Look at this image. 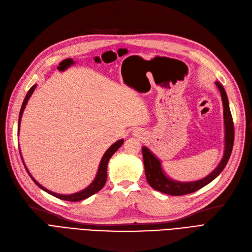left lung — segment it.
Wrapping results in <instances>:
<instances>
[{
    "instance_id": "left-lung-1",
    "label": "left lung",
    "mask_w": 252,
    "mask_h": 252,
    "mask_svg": "<svg viewBox=\"0 0 252 252\" xmlns=\"http://www.w3.org/2000/svg\"><path fill=\"white\" fill-rule=\"evenodd\" d=\"M216 85L221 92L223 108H224L225 152H224V156H223L222 161L220 162L217 168L211 174H209L207 178H204L197 182H193V183H179L167 178L162 171L160 161L158 160L157 158L144 146L142 147V155H143L145 176L148 184H150L155 190L160 191L165 194L173 195V196H181V195L190 194L201 189L202 187H204V186L211 183L214 179L217 178L223 169H224V167L226 166L229 160V157L231 155L232 146H234L235 127H234V121H232V116L229 110L226 92L220 83L217 82Z\"/></svg>"
}]
</instances>
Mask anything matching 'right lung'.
I'll return each mask as SVG.
<instances>
[{"mask_svg": "<svg viewBox=\"0 0 252 252\" xmlns=\"http://www.w3.org/2000/svg\"><path fill=\"white\" fill-rule=\"evenodd\" d=\"M35 88H36V85L32 86V87L30 88V90L28 91L27 95H26V97H25V99H24V102H23L22 108H21V112H20V118H18V129H20V123H21V118H22V114H23V112H24V109H25V107H26V105H27L28 99L30 98V96H31V94L33 93V91H34ZM123 143H124V140H123V139H121V140L115 142L114 144H112V146L105 153L104 157H102V159H101V161H100V164H99V167H98V171H97V174H96V178L94 179V181L92 182V184L89 186V187H87L86 189H84V190L81 191V192L74 193V194H71V195H61V194H57V193H54V192H52V191H49L48 189H45L44 187H42L41 185H39L38 183H37V182L32 178L31 174L29 173V171H28V170H27V171H28V173H29V175L31 176V179L33 180V182H34L37 186H38V187H39L40 189H42V190L45 191V192H48L49 194L53 195V196L57 197V198H59V199H62V200H67V201H80V200L88 198L89 196H91V195L95 194V193L98 192L102 187H104L105 184H106V181H107V166H108V162H109V160H110V158H111L112 156H113V154L118 150V148H119L121 145H123ZM26 169H27V168H26Z\"/></svg>", "mask_w": 252, "mask_h": 252, "instance_id": "1", "label": "right lung"}]
</instances>
